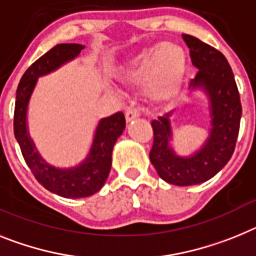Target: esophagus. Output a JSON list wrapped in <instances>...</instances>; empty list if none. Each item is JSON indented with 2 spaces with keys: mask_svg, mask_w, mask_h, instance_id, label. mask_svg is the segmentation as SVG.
I'll list each match as a JSON object with an SVG mask.
<instances>
[{
  "mask_svg": "<svg viewBox=\"0 0 256 256\" xmlns=\"http://www.w3.org/2000/svg\"><path fill=\"white\" fill-rule=\"evenodd\" d=\"M139 116H140V110H139V108H130V110H126V121L131 122L132 120L138 118Z\"/></svg>",
  "mask_w": 256,
  "mask_h": 256,
  "instance_id": "esophagus-1",
  "label": "esophagus"
}]
</instances>
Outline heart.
Instances as JSON below:
<instances>
[{
  "instance_id": "b5f03b06",
  "label": "heart",
  "mask_w": 256,
  "mask_h": 256,
  "mask_svg": "<svg viewBox=\"0 0 256 256\" xmlns=\"http://www.w3.org/2000/svg\"><path fill=\"white\" fill-rule=\"evenodd\" d=\"M186 55L175 44H158L128 62L124 78L131 85L146 84V94L156 102L168 100L183 84Z\"/></svg>"
}]
</instances>
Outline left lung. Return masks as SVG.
<instances>
[{
    "instance_id": "1",
    "label": "left lung",
    "mask_w": 256,
    "mask_h": 256,
    "mask_svg": "<svg viewBox=\"0 0 256 256\" xmlns=\"http://www.w3.org/2000/svg\"><path fill=\"white\" fill-rule=\"evenodd\" d=\"M193 66L198 70L190 82V90L205 91L210 108L211 128L208 139L190 156H179L171 146L170 113L152 121V165L161 179L174 186L204 183L219 172L232 157L238 136L242 106L234 76L226 56L193 36L183 34Z\"/></svg>"
}]
</instances>
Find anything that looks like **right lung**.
Here are the masks:
<instances>
[{
  "mask_svg": "<svg viewBox=\"0 0 256 256\" xmlns=\"http://www.w3.org/2000/svg\"><path fill=\"white\" fill-rule=\"evenodd\" d=\"M85 48L80 44H59L34 62L26 70L16 90L14 134L26 165L46 190L66 198L88 197L102 190L112 166V150L126 126L122 112L102 118L95 130L86 158L74 168H62L50 165L36 150L26 125L28 104L38 77L46 76L73 60Z\"/></svg>",
  "mask_w": 256,
  "mask_h": 256,
  "instance_id": "obj_1",
  "label": "right lung"
}]
</instances>
